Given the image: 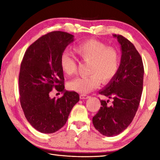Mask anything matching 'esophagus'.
Here are the masks:
<instances>
[{"label": "esophagus", "mask_w": 160, "mask_h": 160, "mask_svg": "<svg viewBox=\"0 0 160 160\" xmlns=\"http://www.w3.org/2000/svg\"><path fill=\"white\" fill-rule=\"evenodd\" d=\"M90 96L89 95H86V94H80V98L81 99H88V98H90Z\"/></svg>", "instance_id": "obj_1"}]
</instances>
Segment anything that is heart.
<instances>
[{
	"label": "heart",
	"instance_id": "1",
	"mask_svg": "<svg viewBox=\"0 0 160 160\" xmlns=\"http://www.w3.org/2000/svg\"><path fill=\"white\" fill-rule=\"evenodd\" d=\"M81 60L89 62L88 72L90 75L76 78L68 84L69 90L87 94L99 86L100 80L106 83L116 76L120 68V55L114 48L108 47L101 42L88 40L75 48ZM62 71L66 75L74 74L77 69L75 59L70 53L64 52L60 58Z\"/></svg>",
	"mask_w": 160,
	"mask_h": 160
}]
</instances>
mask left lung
I'll return each instance as SVG.
<instances>
[{"mask_svg": "<svg viewBox=\"0 0 160 160\" xmlns=\"http://www.w3.org/2000/svg\"><path fill=\"white\" fill-rule=\"evenodd\" d=\"M113 37L121 47L120 68L116 76L99 91L107 99L100 100L101 107L92 118L94 128L107 137L121 133L132 122L141 98L144 76L142 58L134 45L121 35Z\"/></svg>", "mask_w": 160, "mask_h": 160, "instance_id": "left-lung-1", "label": "left lung"}]
</instances>
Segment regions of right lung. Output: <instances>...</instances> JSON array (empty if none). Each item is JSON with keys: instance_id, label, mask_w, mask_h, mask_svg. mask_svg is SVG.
Masks as SVG:
<instances>
[{"instance_id": "add662e5", "label": "right lung", "mask_w": 160, "mask_h": 160, "mask_svg": "<svg viewBox=\"0 0 160 160\" xmlns=\"http://www.w3.org/2000/svg\"><path fill=\"white\" fill-rule=\"evenodd\" d=\"M73 35L56 31L44 35L29 46L24 55L19 75L21 107L29 123L42 133L61 129L77 102L79 94L64 90V77L60 66L62 53ZM64 92L51 98L52 89Z\"/></svg>"}]
</instances>
